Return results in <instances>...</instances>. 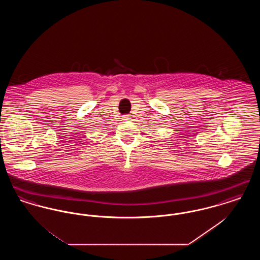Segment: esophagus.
Returning a JSON list of instances; mask_svg holds the SVG:
<instances>
[{"label": "esophagus", "instance_id": "34e87169", "mask_svg": "<svg viewBox=\"0 0 260 260\" xmlns=\"http://www.w3.org/2000/svg\"><path fill=\"white\" fill-rule=\"evenodd\" d=\"M132 117L129 116V115H124L123 117H122V119L124 120V121H126V120H129Z\"/></svg>", "mask_w": 260, "mask_h": 260}]
</instances>
